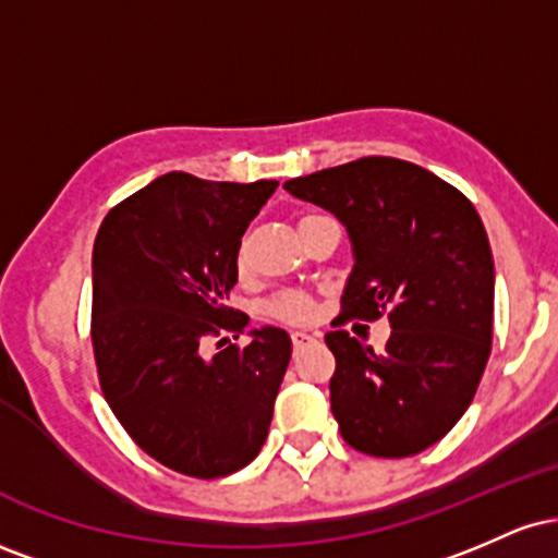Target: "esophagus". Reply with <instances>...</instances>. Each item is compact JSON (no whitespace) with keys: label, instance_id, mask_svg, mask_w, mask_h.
I'll use <instances>...</instances> for the list:
<instances>
[{"label":"esophagus","instance_id":"34e87169","mask_svg":"<svg viewBox=\"0 0 558 558\" xmlns=\"http://www.w3.org/2000/svg\"><path fill=\"white\" fill-rule=\"evenodd\" d=\"M291 343H293V349H304V345H310V343H315V336H310V332H301V330H296V332H291Z\"/></svg>","mask_w":558,"mask_h":558}]
</instances>
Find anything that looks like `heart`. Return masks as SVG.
I'll return each mask as SVG.
<instances>
[{"label": "heart", "mask_w": 558, "mask_h": 558, "mask_svg": "<svg viewBox=\"0 0 558 558\" xmlns=\"http://www.w3.org/2000/svg\"><path fill=\"white\" fill-rule=\"evenodd\" d=\"M312 217H317V215H306L304 220H312ZM235 270H239L241 278L248 272L246 252H243V248L235 254ZM270 317L280 319V323H288V325L310 323V319L315 317V304H312V299L306 296V293H280V296L270 304Z\"/></svg>", "instance_id": "obj_1"}]
</instances>
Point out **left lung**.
<instances>
[{
	"mask_svg": "<svg viewBox=\"0 0 558 558\" xmlns=\"http://www.w3.org/2000/svg\"><path fill=\"white\" fill-rule=\"evenodd\" d=\"M286 191L349 233L354 270L341 317L388 312L393 328L383 351L341 328L325 336L338 430L369 457L425 451L466 412L490 356L496 275L477 209L430 170L393 157L293 178Z\"/></svg>",
	"mask_w": 558,
	"mask_h": 558,
	"instance_id": "1",
	"label": "left lung"
}]
</instances>
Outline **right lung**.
Instances as JSON below:
<instances>
[{"label":"right lung","mask_w":558,"mask_h":558,"mask_svg":"<svg viewBox=\"0 0 558 558\" xmlns=\"http://www.w3.org/2000/svg\"><path fill=\"white\" fill-rule=\"evenodd\" d=\"M278 181L168 172L110 209L94 243L92 343L107 403L136 444L181 475L213 480L259 453L291 362L280 328L246 330L228 306L235 254ZM222 338L220 343H226Z\"/></svg>","instance_id":"add662e5"}]
</instances>
